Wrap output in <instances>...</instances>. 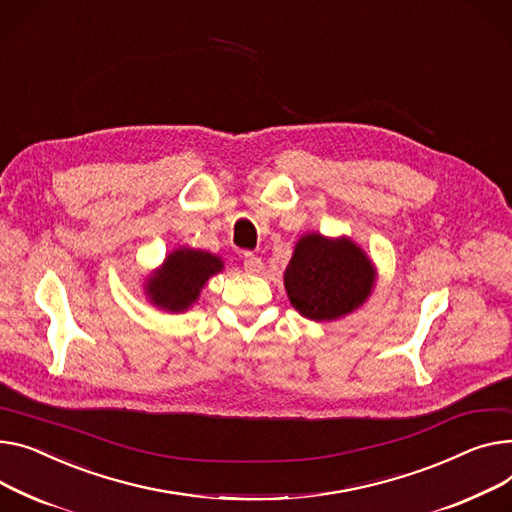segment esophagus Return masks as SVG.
Returning <instances> with one entry per match:
<instances>
[{"label": "esophagus", "mask_w": 512, "mask_h": 512, "mask_svg": "<svg viewBox=\"0 0 512 512\" xmlns=\"http://www.w3.org/2000/svg\"><path fill=\"white\" fill-rule=\"evenodd\" d=\"M243 265H245L247 271H251V274H257V271L261 269V259L255 253H245L243 255Z\"/></svg>", "instance_id": "34e87169"}]
</instances>
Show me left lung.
<instances>
[{"label":"left lung","instance_id":"8db88e82","mask_svg":"<svg viewBox=\"0 0 512 512\" xmlns=\"http://www.w3.org/2000/svg\"><path fill=\"white\" fill-rule=\"evenodd\" d=\"M374 282L368 257L348 238L302 236L286 267L284 286L294 309L315 321L339 319L366 300Z\"/></svg>","mask_w":512,"mask_h":512}]
</instances>
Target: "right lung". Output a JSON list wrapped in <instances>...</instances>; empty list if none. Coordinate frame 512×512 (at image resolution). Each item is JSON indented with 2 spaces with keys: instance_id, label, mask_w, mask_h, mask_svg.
<instances>
[{
  "instance_id": "1",
  "label": "right lung",
  "mask_w": 512,
  "mask_h": 512,
  "mask_svg": "<svg viewBox=\"0 0 512 512\" xmlns=\"http://www.w3.org/2000/svg\"><path fill=\"white\" fill-rule=\"evenodd\" d=\"M222 267V261L212 253L179 249L166 257L158 276L150 278L148 294L164 311H185L197 300L208 278Z\"/></svg>"
}]
</instances>
